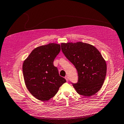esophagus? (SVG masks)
<instances>
[{
	"label": "esophagus",
	"instance_id": "34e87169",
	"mask_svg": "<svg viewBox=\"0 0 124 124\" xmlns=\"http://www.w3.org/2000/svg\"><path fill=\"white\" fill-rule=\"evenodd\" d=\"M65 78L66 80H67V82H68V81H69V77H68V76H65Z\"/></svg>",
	"mask_w": 124,
	"mask_h": 124
}]
</instances>
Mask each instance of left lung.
I'll use <instances>...</instances> for the list:
<instances>
[{
  "instance_id": "8db88e82",
  "label": "left lung",
  "mask_w": 124,
  "mask_h": 124,
  "mask_svg": "<svg viewBox=\"0 0 124 124\" xmlns=\"http://www.w3.org/2000/svg\"><path fill=\"white\" fill-rule=\"evenodd\" d=\"M61 50L77 70L78 82L71 83L77 93L84 96L96 93L107 73L106 63L99 51L93 45L81 42L62 43Z\"/></svg>"
}]
</instances>
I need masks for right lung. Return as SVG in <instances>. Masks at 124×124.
<instances>
[{"label": "right lung", "instance_id": "add662e5", "mask_svg": "<svg viewBox=\"0 0 124 124\" xmlns=\"http://www.w3.org/2000/svg\"><path fill=\"white\" fill-rule=\"evenodd\" d=\"M60 50V45L55 43L41 46L33 50L23 63L26 85L30 93L41 101H47L53 97L66 82L53 64Z\"/></svg>", "mask_w": 124, "mask_h": 124}]
</instances>
